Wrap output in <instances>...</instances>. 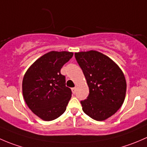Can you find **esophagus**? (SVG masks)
Returning <instances> with one entry per match:
<instances>
[{
    "mask_svg": "<svg viewBox=\"0 0 147 147\" xmlns=\"http://www.w3.org/2000/svg\"><path fill=\"white\" fill-rule=\"evenodd\" d=\"M72 92L73 94H75V92H76V87H73V88H72Z\"/></svg>",
    "mask_w": 147,
    "mask_h": 147,
    "instance_id": "obj_1",
    "label": "esophagus"
}]
</instances>
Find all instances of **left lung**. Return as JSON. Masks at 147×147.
Instances as JSON below:
<instances>
[{"label":"left lung","instance_id":"8db88e82","mask_svg":"<svg viewBox=\"0 0 147 147\" xmlns=\"http://www.w3.org/2000/svg\"><path fill=\"white\" fill-rule=\"evenodd\" d=\"M88 84L90 93L80 101L82 110L93 119L110 117L124 101L127 83L122 71L109 57L90 50L75 53Z\"/></svg>","mask_w":147,"mask_h":147}]
</instances>
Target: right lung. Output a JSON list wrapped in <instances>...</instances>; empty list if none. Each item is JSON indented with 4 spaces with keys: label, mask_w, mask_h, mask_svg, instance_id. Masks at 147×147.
<instances>
[{
    "label": "right lung",
    "mask_w": 147,
    "mask_h": 147,
    "mask_svg": "<svg viewBox=\"0 0 147 147\" xmlns=\"http://www.w3.org/2000/svg\"><path fill=\"white\" fill-rule=\"evenodd\" d=\"M73 56L69 52L51 51L36 60L23 80V94L28 107L45 121L57 119L66 110L72 96L60 69Z\"/></svg>",
    "instance_id": "obj_1"
}]
</instances>
